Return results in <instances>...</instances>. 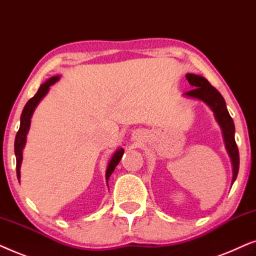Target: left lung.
I'll return each instance as SVG.
<instances>
[{
	"label": "left lung",
	"instance_id": "8db88e82",
	"mask_svg": "<svg viewBox=\"0 0 256 256\" xmlns=\"http://www.w3.org/2000/svg\"><path fill=\"white\" fill-rule=\"evenodd\" d=\"M186 78L187 80H188V83L194 88L190 91L185 92L186 96L205 102V103L213 110L218 122H219L221 128H222L224 144H226L228 154H230L232 164H233L234 182L238 176V172H239V150H238L236 142H235L234 138V122L230 114H228L224 97L221 96V94L216 88L210 85V83L206 80V78L198 76V74H187Z\"/></svg>",
	"mask_w": 256,
	"mask_h": 256
}]
</instances>
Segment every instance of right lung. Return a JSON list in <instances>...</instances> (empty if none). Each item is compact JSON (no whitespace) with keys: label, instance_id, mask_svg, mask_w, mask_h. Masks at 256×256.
Listing matches in <instances>:
<instances>
[{"label":"right lung","instance_id":"add662e5","mask_svg":"<svg viewBox=\"0 0 256 256\" xmlns=\"http://www.w3.org/2000/svg\"><path fill=\"white\" fill-rule=\"evenodd\" d=\"M60 80L58 76L51 77L50 80H48L46 83L40 85L38 91H37L35 96L30 98L28 103L26 104L24 108H23L22 114H21V124H20V128L17 131L16 138H15V156H16V172H17V178H21V172H20V168H21V162H22V150L26 145V134H28L29 128H30V119H32V116L34 114V110L37 106V104L40 103V100L46 96L49 91V88L51 85L56 83L57 80ZM122 153H124V150L119 148L117 152L114 153V156H112L111 162H108V170H106V182L110 178L112 172L114 171L116 166L118 165V162H120Z\"/></svg>","mask_w":256,"mask_h":256}]
</instances>
